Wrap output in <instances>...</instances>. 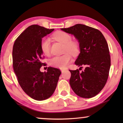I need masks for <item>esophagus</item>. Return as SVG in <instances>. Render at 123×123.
Returning <instances> with one entry per match:
<instances>
[{
  "label": "esophagus",
  "mask_w": 123,
  "mask_h": 123,
  "mask_svg": "<svg viewBox=\"0 0 123 123\" xmlns=\"http://www.w3.org/2000/svg\"><path fill=\"white\" fill-rule=\"evenodd\" d=\"M61 71H62V73H63V72L65 71V69H61Z\"/></svg>",
  "instance_id": "obj_1"
}]
</instances>
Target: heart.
Returning a JSON list of instances; mask_svg holds the SVG:
<instances>
[{
  "label": "heart",
  "instance_id": "heart-1",
  "mask_svg": "<svg viewBox=\"0 0 123 123\" xmlns=\"http://www.w3.org/2000/svg\"><path fill=\"white\" fill-rule=\"evenodd\" d=\"M52 37L56 41L64 44V51L65 54L54 57L50 60V65L52 67L64 69L71 62L72 58L69 53L73 55H77L80 50L78 43L72 40V37L68 33L64 31L55 32ZM40 48L43 54L49 55L50 53V41L48 38H43L40 43Z\"/></svg>",
  "mask_w": 123,
  "mask_h": 123
}]
</instances>
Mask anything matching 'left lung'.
Masks as SVG:
<instances>
[{
    "label": "left lung",
    "mask_w": 123,
    "mask_h": 123,
    "mask_svg": "<svg viewBox=\"0 0 123 123\" xmlns=\"http://www.w3.org/2000/svg\"><path fill=\"white\" fill-rule=\"evenodd\" d=\"M62 31L74 35L80 43V53L75 64L85 65L83 71L69 70L70 87L78 96L91 98L102 90L108 78L111 65L108 45L99 30L77 24Z\"/></svg>",
    "instance_id": "8db88e82"
}]
</instances>
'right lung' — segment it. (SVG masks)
<instances>
[{
    "label": "right lung",
    "instance_id": "obj_1",
    "mask_svg": "<svg viewBox=\"0 0 123 123\" xmlns=\"http://www.w3.org/2000/svg\"><path fill=\"white\" fill-rule=\"evenodd\" d=\"M54 30L31 25L18 37L13 45V66L18 83L27 95L37 101L51 96L61 74L59 69L53 67H48L46 72L40 70L45 64L41 62L42 38Z\"/></svg>",
    "mask_w": 123,
    "mask_h": 123
}]
</instances>
